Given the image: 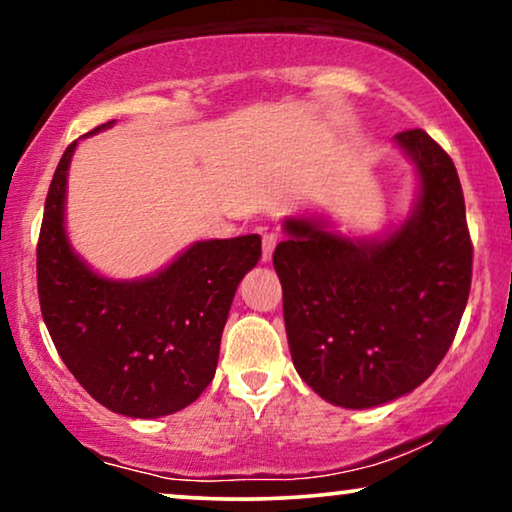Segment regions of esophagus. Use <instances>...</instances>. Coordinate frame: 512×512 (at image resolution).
I'll use <instances>...</instances> for the list:
<instances>
[{"instance_id": "obj_1", "label": "esophagus", "mask_w": 512, "mask_h": 512, "mask_svg": "<svg viewBox=\"0 0 512 512\" xmlns=\"http://www.w3.org/2000/svg\"><path fill=\"white\" fill-rule=\"evenodd\" d=\"M277 247V237L272 233H263V263H268L272 258V251Z\"/></svg>"}]
</instances>
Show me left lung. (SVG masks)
Masks as SVG:
<instances>
[{"instance_id":"1","label":"left lung","mask_w":512,"mask_h":512,"mask_svg":"<svg viewBox=\"0 0 512 512\" xmlns=\"http://www.w3.org/2000/svg\"><path fill=\"white\" fill-rule=\"evenodd\" d=\"M396 144L419 200L384 240H352L324 219H286L272 254L298 375L328 403L361 410L417 389L450 349L471 291L473 244L452 158L424 130Z\"/></svg>"}]
</instances>
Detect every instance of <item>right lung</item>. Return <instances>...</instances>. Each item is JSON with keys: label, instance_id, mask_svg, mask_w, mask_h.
I'll return each instance as SVG.
<instances>
[{"label": "right lung", "instance_id": "right-lung-1", "mask_svg": "<svg viewBox=\"0 0 512 512\" xmlns=\"http://www.w3.org/2000/svg\"><path fill=\"white\" fill-rule=\"evenodd\" d=\"M74 149L53 174L37 244L44 324L69 373L104 408L137 419L172 415L212 382L230 303L261 258V237L195 242L158 275L132 282L97 275L65 233Z\"/></svg>", "mask_w": 512, "mask_h": 512}]
</instances>
